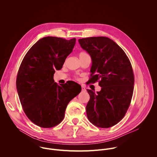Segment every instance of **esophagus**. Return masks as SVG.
<instances>
[{
	"label": "esophagus",
	"instance_id": "esophagus-1",
	"mask_svg": "<svg viewBox=\"0 0 157 157\" xmlns=\"http://www.w3.org/2000/svg\"><path fill=\"white\" fill-rule=\"evenodd\" d=\"M81 89H82V91H86V88L84 85L81 86Z\"/></svg>",
	"mask_w": 157,
	"mask_h": 157
}]
</instances>
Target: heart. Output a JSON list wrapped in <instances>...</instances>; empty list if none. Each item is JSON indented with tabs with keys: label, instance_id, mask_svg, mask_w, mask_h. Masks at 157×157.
<instances>
[{
	"label": "heart",
	"instance_id": "1",
	"mask_svg": "<svg viewBox=\"0 0 157 157\" xmlns=\"http://www.w3.org/2000/svg\"><path fill=\"white\" fill-rule=\"evenodd\" d=\"M86 54H87V53H86L85 52H81V53H79V56H81L84 55H86Z\"/></svg>",
	"mask_w": 157,
	"mask_h": 157
}]
</instances>
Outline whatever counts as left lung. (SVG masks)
<instances>
[{
  "instance_id": "obj_1",
  "label": "left lung",
  "mask_w": 157,
  "mask_h": 157,
  "mask_svg": "<svg viewBox=\"0 0 157 157\" xmlns=\"http://www.w3.org/2000/svg\"><path fill=\"white\" fill-rule=\"evenodd\" d=\"M78 41L92 59L89 82L98 81L101 87L97 93L87 89L90 96L86 105L87 118L98 127H111L123 119L130 104L134 84L130 61L124 51L107 37H89Z\"/></svg>"
}]
</instances>
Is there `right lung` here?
Masks as SVG:
<instances>
[{"mask_svg":"<svg viewBox=\"0 0 157 157\" xmlns=\"http://www.w3.org/2000/svg\"><path fill=\"white\" fill-rule=\"evenodd\" d=\"M76 38L70 40L55 36L39 40L22 60L17 76V89L27 117L42 128H52L64 119L70 101L81 91L73 81L59 86L55 82L56 70L62 68L73 51ZM73 85H77L75 89Z\"/></svg>","mask_w":157,"mask_h":157,"instance_id":"right-lung-1","label":"right lung"}]
</instances>
